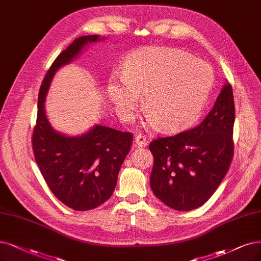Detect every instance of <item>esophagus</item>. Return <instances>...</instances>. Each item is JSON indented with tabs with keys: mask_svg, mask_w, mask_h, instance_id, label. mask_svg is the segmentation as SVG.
I'll return each instance as SVG.
<instances>
[{
	"mask_svg": "<svg viewBox=\"0 0 261 261\" xmlns=\"http://www.w3.org/2000/svg\"><path fill=\"white\" fill-rule=\"evenodd\" d=\"M135 143H136L137 147H145L148 144L147 137L142 134H137L136 137H135Z\"/></svg>",
	"mask_w": 261,
	"mask_h": 261,
	"instance_id": "1",
	"label": "esophagus"
}]
</instances>
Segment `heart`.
Masks as SVG:
<instances>
[{"mask_svg":"<svg viewBox=\"0 0 261 261\" xmlns=\"http://www.w3.org/2000/svg\"><path fill=\"white\" fill-rule=\"evenodd\" d=\"M214 83L211 67L185 51L145 48L125 62L123 76L113 75L108 85L110 99L129 117L144 97V109L166 132L194 123L209 98Z\"/></svg>","mask_w":261,"mask_h":261,"instance_id":"heart-1","label":"heart"}]
</instances>
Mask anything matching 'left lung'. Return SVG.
Here are the masks:
<instances>
[{"instance_id": "1", "label": "left lung", "mask_w": 261, "mask_h": 261, "mask_svg": "<svg viewBox=\"0 0 261 261\" xmlns=\"http://www.w3.org/2000/svg\"><path fill=\"white\" fill-rule=\"evenodd\" d=\"M232 93L227 83L199 125L151 141L154 165L150 184L166 205L178 211L197 209L225 178L233 158Z\"/></svg>"}]
</instances>
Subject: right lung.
I'll return each instance as SVG.
<instances>
[{"label": "right lung", "instance_id": "add662e5", "mask_svg": "<svg viewBox=\"0 0 261 261\" xmlns=\"http://www.w3.org/2000/svg\"><path fill=\"white\" fill-rule=\"evenodd\" d=\"M97 40L98 35L81 36L54 61L41 82L32 135L35 162L50 191L76 211L95 209L111 197L134 137L132 133L101 125L80 137H66L52 128L47 120L44 101L57 70L72 61L88 43Z\"/></svg>", "mask_w": 261, "mask_h": 261}]
</instances>
